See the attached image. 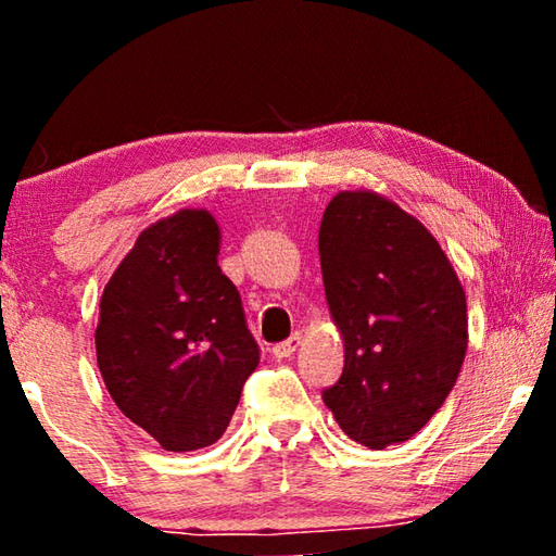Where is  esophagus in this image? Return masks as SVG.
Listing matches in <instances>:
<instances>
[{
	"label": "esophagus",
	"instance_id": "1",
	"mask_svg": "<svg viewBox=\"0 0 556 556\" xmlns=\"http://www.w3.org/2000/svg\"><path fill=\"white\" fill-rule=\"evenodd\" d=\"M299 343H301V336H299V333L289 336L287 341H281V343H277V345H271V355H275L277 361H281V357L294 355V351L299 348Z\"/></svg>",
	"mask_w": 556,
	"mask_h": 556
}]
</instances>
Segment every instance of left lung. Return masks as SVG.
Segmentation results:
<instances>
[{
	"label": "left lung",
	"instance_id": "left-lung-1",
	"mask_svg": "<svg viewBox=\"0 0 556 556\" xmlns=\"http://www.w3.org/2000/svg\"><path fill=\"white\" fill-rule=\"evenodd\" d=\"M318 255L345 363L321 397L348 437L400 444L427 425L466 357V294L417 218L370 191L328 203Z\"/></svg>",
	"mask_w": 556,
	"mask_h": 556
}]
</instances>
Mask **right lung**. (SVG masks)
<instances>
[{
	"mask_svg": "<svg viewBox=\"0 0 556 556\" xmlns=\"http://www.w3.org/2000/svg\"><path fill=\"white\" fill-rule=\"evenodd\" d=\"M218 240L205 211L154 223L100 301L105 388L129 421L178 454L223 437L260 363L240 291L218 267Z\"/></svg>",
	"mask_w": 556,
	"mask_h": 556,
	"instance_id": "1",
	"label": "right lung"
}]
</instances>
